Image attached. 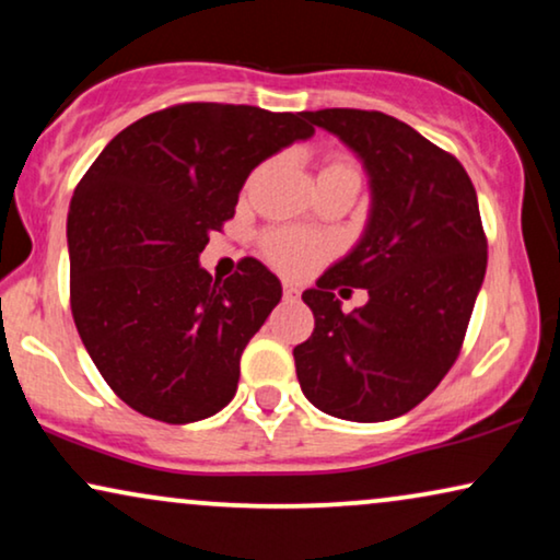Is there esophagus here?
Masks as SVG:
<instances>
[{
	"label": "esophagus",
	"mask_w": 560,
	"mask_h": 560,
	"mask_svg": "<svg viewBox=\"0 0 560 560\" xmlns=\"http://www.w3.org/2000/svg\"><path fill=\"white\" fill-rule=\"evenodd\" d=\"M282 295H285L288 301H293V298H298V285H295V282L282 280Z\"/></svg>",
	"instance_id": "34e87169"
}]
</instances>
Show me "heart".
<instances>
[{
  "label": "heart",
  "instance_id": "heart-1",
  "mask_svg": "<svg viewBox=\"0 0 560 560\" xmlns=\"http://www.w3.org/2000/svg\"><path fill=\"white\" fill-rule=\"evenodd\" d=\"M336 175H359L362 178V171L347 155H328L324 165H320L318 178H336ZM259 247H262L267 262L288 275H308L313 267H318L334 252V244L328 236L293 226H280L265 232L262 240H259Z\"/></svg>",
  "mask_w": 560,
  "mask_h": 560
}]
</instances>
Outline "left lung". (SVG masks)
Returning <instances> with one entry per match:
<instances>
[{"instance_id":"1","label":"left lung","mask_w":560,"mask_h":560,"mask_svg":"<svg viewBox=\"0 0 560 560\" xmlns=\"http://www.w3.org/2000/svg\"><path fill=\"white\" fill-rule=\"evenodd\" d=\"M339 135L372 178L364 240L305 290L313 334L293 349L303 395L354 423L402 416L439 387L462 354L487 272V234L464 165L405 121L366 109L305 112ZM371 303L343 314L336 289Z\"/></svg>"}]
</instances>
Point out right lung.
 Returning a JSON list of instances; mask_svg holds the SVG:
<instances>
[{"instance_id": "1", "label": "right lung", "mask_w": 560, "mask_h": 560, "mask_svg": "<svg viewBox=\"0 0 560 560\" xmlns=\"http://www.w3.org/2000/svg\"><path fill=\"white\" fill-rule=\"evenodd\" d=\"M313 132L305 112L173 104L121 129L83 173L68 211L71 313L132 410L183 425L234 397L242 351L282 288L255 257L213 280L198 255L252 167Z\"/></svg>"}]
</instances>
